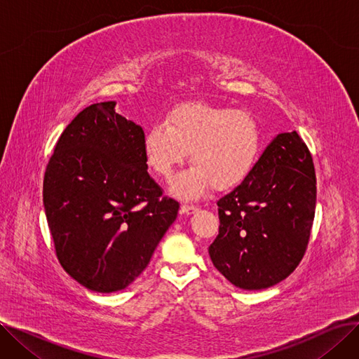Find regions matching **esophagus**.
I'll return each mask as SVG.
<instances>
[{"label": "esophagus", "mask_w": 359, "mask_h": 359, "mask_svg": "<svg viewBox=\"0 0 359 359\" xmlns=\"http://www.w3.org/2000/svg\"><path fill=\"white\" fill-rule=\"evenodd\" d=\"M198 211V208L195 205H182L180 206V212L182 214H184V215H192V214H195Z\"/></svg>", "instance_id": "34e87169"}]
</instances>
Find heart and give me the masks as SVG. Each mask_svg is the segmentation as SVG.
Wrapping results in <instances>:
<instances>
[{"label":"heart","mask_w":359,"mask_h":359,"mask_svg":"<svg viewBox=\"0 0 359 359\" xmlns=\"http://www.w3.org/2000/svg\"><path fill=\"white\" fill-rule=\"evenodd\" d=\"M260 151V126L249 111L201 102L170 110L144 137L145 161L164 180L173 179L191 153L194 167L172 184L182 199H196L210 186L234 189L250 176Z\"/></svg>","instance_id":"obj_1"}]
</instances>
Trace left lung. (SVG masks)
<instances>
[{"instance_id": "left-lung-1", "label": "left lung", "mask_w": 359, "mask_h": 359, "mask_svg": "<svg viewBox=\"0 0 359 359\" xmlns=\"http://www.w3.org/2000/svg\"><path fill=\"white\" fill-rule=\"evenodd\" d=\"M214 266L241 290H265L298 266L316 210V173L295 130L276 135L250 176L218 201Z\"/></svg>"}]
</instances>
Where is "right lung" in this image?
I'll return each mask as SVG.
<instances>
[{
	"label": "right lung",
	"instance_id": "add662e5",
	"mask_svg": "<svg viewBox=\"0 0 359 359\" xmlns=\"http://www.w3.org/2000/svg\"><path fill=\"white\" fill-rule=\"evenodd\" d=\"M115 106L94 103L72 119L43 179L56 256L72 279L96 292L132 284L179 211L147 172L142 128Z\"/></svg>",
	"mask_w": 359,
	"mask_h": 359
}]
</instances>
